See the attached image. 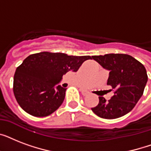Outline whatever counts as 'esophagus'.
<instances>
[{"label": "esophagus", "mask_w": 151, "mask_h": 151, "mask_svg": "<svg viewBox=\"0 0 151 151\" xmlns=\"http://www.w3.org/2000/svg\"><path fill=\"white\" fill-rule=\"evenodd\" d=\"M81 94H82L84 96H88V95L89 94V92H88V91L84 89H81Z\"/></svg>", "instance_id": "obj_1"}]
</instances>
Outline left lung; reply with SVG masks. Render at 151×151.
<instances>
[{
  "label": "left lung",
  "mask_w": 151,
  "mask_h": 151,
  "mask_svg": "<svg viewBox=\"0 0 151 151\" xmlns=\"http://www.w3.org/2000/svg\"><path fill=\"white\" fill-rule=\"evenodd\" d=\"M92 58L110 71L107 85L114 90L110 100L99 96L98 105L92 110L105 119H115L127 114L143 96L148 80L144 66L126 54H106Z\"/></svg>",
  "instance_id": "obj_1"
}]
</instances>
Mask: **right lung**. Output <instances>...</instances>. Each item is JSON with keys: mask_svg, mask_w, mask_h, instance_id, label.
<instances>
[{"mask_svg": "<svg viewBox=\"0 0 151 151\" xmlns=\"http://www.w3.org/2000/svg\"><path fill=\"white\" fill-rule=\"evenodd\" d=\"M91 56L43 52L27 57L14 75L13 92L22 110L35 117L52 114L62 105L66 88L59 85L68 71L77 72Z\"/></svg>", "mask_w": 151, "mask_h": 151, "instance_id": "right-lung-1", "label": "right lung"}]
</instances>
